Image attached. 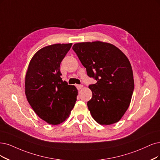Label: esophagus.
<instances>
[{
  "label": "esophagus",
  "mask_w": 160,
  "mask_h": 160,
  "mask_svg": "<svg viewBox=\"0 0 160 160\" xmlns=\"http://www.w3.org/2000/svg\"><path fill=\"white\" fill-rule=\"evenodd\" d=\"M76 88H77V89H78V90L82 89V88L84 87L83 85H76Z\"/></svg>",
  "instance_id": "obj_1"
}]
</instances>
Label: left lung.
Instances as JSON below:
<instances>
[{"label":"left lung","mask_w":160,"mask_h":160,"mask_svg":"<svg viewBox=\"0 0 160 160\" xmlns=\"http://www.w3.org/2000/svg\"><path fill=\"white\" fill-rule=\"evenodd\" d=\"M72 49L87 74L97 80L88 87L92 98L87 105L93 119L102 125L119 121L131 103L134 86L128 58L114 45L100 41L75 43Z\"/></svg>","instance_id":"obj_1"}]
</instances>
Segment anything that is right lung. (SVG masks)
Wrapping results in <instances>:
<instances>
[{"label":"right lung","instance_id":"1","mask_svg":"<svg viewBox=\"0 0 160 160\" xmlns=\"http://www.w3.org/2000/svg\"><path fill=\"white\" fill-rule=\"evenodd\" d=\"M72 43H57L43 47L32 58L26 74L25 93L39 118L56 125L69 117L78 90L62 81L60 64Z\"/></svg>","mask_w":160,"mask_h":160}]
</instances>
